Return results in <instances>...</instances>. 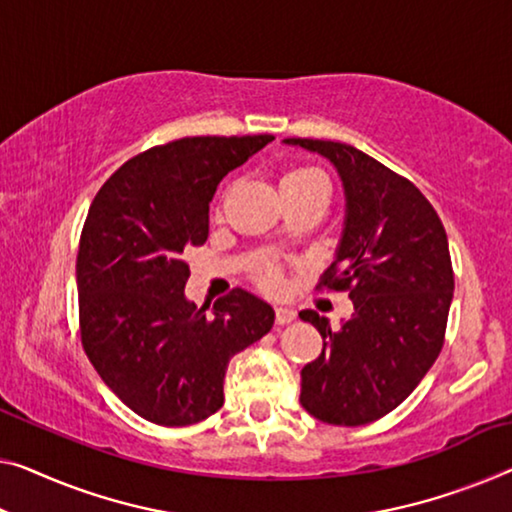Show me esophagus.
<instances>
[{
    "label": "esophagus",
    "instance_id": "1",
    "mask_svg": "<svg viewBox=\"0 0 512 512\" xmlns=\"http://www.w3.org/2000/svg\"><path fill=\"white\" fill-rule=\"evenodd\" d=\"M296 319V312L292 308H276V324L278 326H285V324H292Z\"/></svg>",
    "mask_w": 512,
    "mask_h": 512
}]
</instances>
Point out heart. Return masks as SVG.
I'll return each mask as SVG.
<instances>
[{
  "instance_id": "b5f03b06",
  "label": "heart",
  "mask_w": 512,
  "mask_h": 512,
  "mask_svg": "<svg viewBox=\"0 0 512 512\" xmlns=\"http://www.w3.org/2000/svg\"><path fill=\"white\" fill-rule=\"evenodd\" d=\"M315 179H324V174L319 172L317 167L301 165V167H294V170H289L285 177H282L280 186H294V183H308ZM255 278H257V285L271 294H278L282 285H285V278H282V266L278 262H273V259H264V262L257 266Z\"/></svg>"
}]
</instances>
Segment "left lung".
Segmentation results:
<instances>
[{"label": "left lung", "instance_id": "1", "mask_svg": "<svg viewBox=\"0 0 512 512\" xmlns=\"http://www.w3.org/2000/svg\"><path fill=\"white\" fill-rule=\"evenodd\" d=\"M338 167L345 232L317 289L349 292L354 315L331 329L315 310L299 317L324 338L301 370V404L331 425H368L409 398L444 347L455 276L444 223L407 177L352 144L287 137Z\"/></svg>", "mask_w": 512, "mask_h": 512}]
</instances>
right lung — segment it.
<instances>
[{
    "label": "right lung",
    "mask_w": 512,
    "mask_h": 512,
    "mask_svg": "<svg viewBox=\"0 0 512 512\" xmlns=\"http://www.w3.org/2000/svg\"><path fill=\"white\" fill-rule=\"evenodd\" d=\"M273 135H197L133 156L103 183L80 234V340L112 393L149 423L183 427L223 407L234 354L271 331L269 303L232 289L197 308L183 259L209 236L220 179Z\"/></svg>",
    "instance_id": "add662e5"
}]
</instances>
